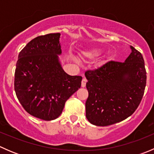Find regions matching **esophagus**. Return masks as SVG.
<instances>
[{
  "label": "esophagus",
  "instance_id": "1",
  "mask_svg": "<svg viewBox=\"0 0 154 154\" xmlns=\"http://www.w3.org/2000/svg\"><path fill=\"white\" fill-rule=\"evenodd\" d=\"M86 82H87V80H86V78H83V80H82L81 86H82V87H85V86H86Z\"/></svg>",
  "mask_w": 154,
  "mask_h": 154
}]
</instances>
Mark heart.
Instances as JSON below:
<instances>
[{"label":"heart","instance_id":"heart-1","mask_svg":"<svg viewBox=\"0 0 154 154\" xmlns=\"http://www.w3.org/2000/svg\"><path fill=\"white\" fill-rule=\"evenodd\" d=\"M102 53V49L99 48H91V49L86 50V51H83L81 54V57L83 60H88V59L95 58V57H98Z\"/></svg>","mask_w":154,"mask_h":154}]
</instances>
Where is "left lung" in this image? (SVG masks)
I'll use <instances>...</instances> for the list:
<instances>
[{
  "mask_svg": "<svg viewBox=\"0 0 154 154\" xmlns=\"http://www.w3.org/2000/svg\"><path fill=\"white\" fill-rule=\"evenodd\" d=\"M124 63L110 61L85 73L88 97L86 117L92 125L104 127L131 116L139 106L146 86V70L142 54L130 46Z\"/></svg>",
  "mask_w": 154,
  "mask_h": 154,
  "instance_id": "obj_1",
  "label": "left lung"
}]
</instances>
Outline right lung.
<instances>
[{"mask_svg":"<svg viewBox=\"0 0 154 154\" xmlns=\"http://www.w3.org/2000/svg\"><path fill=\"white\" fill-rule=\"evenodd\" d=\"M60 35L50 33L31 40L19 53L15 68L18 100L29 114L45 121L57 119L81 86L82 77L69 75L62 67Z\"/></svg>","mask_w":154,"mask_h":154,"instance_id":"right-lung-1","label":"right lung"}]
</instances>
